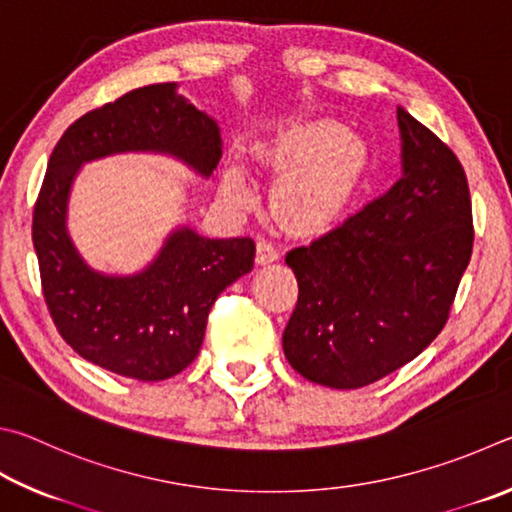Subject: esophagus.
<instances>
[{"label": "esophagus", "mask_w": 512, "mask_h": 512, "mask_svg": "<svg viewBox=\"0 0 512 512\" xmlns=\"http://www.w3.org/2000/svg\"><path fill=\"white\" fill-rule=\"evenodd\" d=\"M279 256H281V254H279V247H276L274 242H270L267 238L258 240V245H256V261H258V263L267 265V263L276 261V258H279Z\"/></svg>", "instance_id": "1"}]
</instances>
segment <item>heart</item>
I'll return each mask as SVG.
<instances>
[{
    "instance_id": "heart-1",
    "label": "heart",
    "mask_w": 512,
    "mask_h": 512,
    "mask_svg": "<svg viewBox=\"0 0 512 512\" xmlns=\"http://www.w3.org/2000/svg\"><path fill=\"white\" fill-rule=\"evenodd\" d=\"M285 164H303L274 191L276 209L297 224H310L333 213L346 200L364 166V150L342 125L315 121L297 125L276 143ZM247 184L238 168L224 175V195L233 202L247 200Z\"/></svg>"
}]
</instances>
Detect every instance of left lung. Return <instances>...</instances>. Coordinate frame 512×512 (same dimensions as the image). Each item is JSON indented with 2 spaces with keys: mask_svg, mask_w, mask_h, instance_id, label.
I'll use <instances>...</instances> for the list:
<instances>
[{
  "mask_svg": "<svg viewBox=\"0 0 512 512\" xmlns=\"http://www.w3.org/2000/svg\"><path fill=\"white\" fill-rule=\"evenodd\" d=\"M402 177L285 254L299 299L283 351L303 378L360 389L414 360L450 319L472 256L468 177L436 134L398 107Z\"/></svg>",
  "mask_w": 512,
  "mask_h": 512,
  "instance_id": "8db88e82",
  "label": "left lung"
}]
</instances>
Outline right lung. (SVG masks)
I'll list each match as a JSON object with an SVG mask.
<instances>
[{"label":"right lung","instance_id":"right-lung-1","mask_svg":"<svg viewBox=\"0 0 512 512\" xmlns=\"http://www.w3.org/2000/svg\"><path fill=\"white\" fill-rule=\"evenodd\" d=\"M175 83L132 89L74 121L53 148L33 209L42 294L62 339L87 362L123 378L157 382L200 353L218 294L254 267V238L211 240L182 227L148 270L105 276L83 263L67 233L69 188L78 168L112 152H170L211 175L222 157L218 123Z\"/></svg>","mask_w":512,"mask_h":512}]
</instances>
